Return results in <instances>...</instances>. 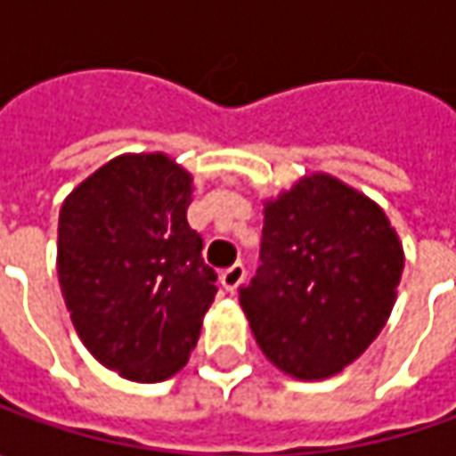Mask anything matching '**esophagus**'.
Segmentation results:
<instances>
[{"label": "esophagus", "mask_w": 456, "mask_h": 456, "mask_svg": "<svg viewBox=\"0 0 456 456\" xmlns=\"http://www.w3.org/2000/svg\"><path fill=\"white\" fill-rule=\"evenodd\" d=\"M243 281H246V269L240 264H233L231 269H225V272L220 273V284H223V289L228 291V294H236Z\"/></svg>", "instance_id": "34e87169"}]
</instances>
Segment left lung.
Wrapping results in <instances>:
<instances>
[{
	"instance_id": "8db88e82",
	"label": "left lung",
	"mask_w": 456,
	"mask_h": 456,
	"mask_svg": "<svg viewBox=\"0 0 456 456\" xmlns=\"http://www.w3.org/2000/svg\"><path fill=\"white\" fill-rule=\"evenodd\" d=\"M403 246L376 200L327 172L264 200L261 266L240 306L261 353L297 380H322L386 327Z\"/></svg>"
}]
</instances>
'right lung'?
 <instances>
[{"label": "right lung", "instance_id": "1", "mask_svg": "<svg viewBox=\"0 0 456 456\" xmlns=\"http://www.w3.org/2000/svg\"><path fill=\"white\" fill-rule=\"evenodd\" d=\"M192 175L165 151L118 154L62 200L58 279L94 358L126 380L183 370L216 299L187 223Z\"/></svg>", "mask_w": 456, "mask_h": 456}]
</instances>
